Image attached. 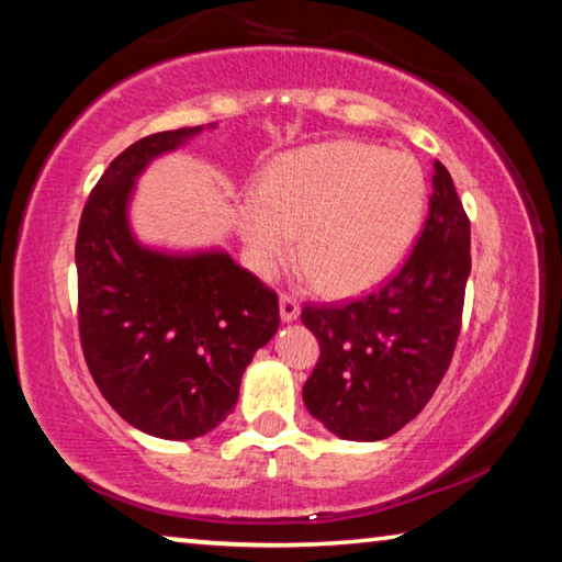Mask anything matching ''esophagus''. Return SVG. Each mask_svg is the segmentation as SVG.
Here are the masks:
<instances>
[{
  "mask_svg": "<svg viewBox=\"0 0 562 562\" xmlns=\"http://www.w3.org/2000/svg\"><path fill=\"white\" fill-rule=\"evenodd\" d=\"M280 317L282 322H294L300 317V304L290 294H280Z\"/></svg>",
  "mask_w": 562,
  "mask_h": 562,
  "instance_id": "esophagus-1",
  "label": "esophagus"
}]
</instances>
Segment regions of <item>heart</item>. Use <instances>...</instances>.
Instances as JSON below:
<instances>
[{"instance_id": "1", "label": "heart", "mask_w": 562, "mask_h": 562, "mask_svg": "<svg viewBox=\"0 0 562 562\" xmlns=\"http://www.w3.org/2000/svg\"><path fill=\"white\" fill-rule=\"evenodd\" d=\"M429 188L422 166L398 150L327 140L280 156L260 193H247L235 223L245 258L272 278L292 255L327 294L382 282L422 231Z\"/></svg>"}]
</instances>
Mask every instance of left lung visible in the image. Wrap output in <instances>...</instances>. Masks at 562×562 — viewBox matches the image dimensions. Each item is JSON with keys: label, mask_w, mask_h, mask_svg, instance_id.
<instances>
[{"label": "left lung", "mask_w": 562, "mask_h": 562, "mask_svg": "<svg viewBox=\"0 0 562 562\" xmlns=\"http://www.w3.org/2000/svg\"><path fill=\"white\" fill-rule=\"evenodd\" d=\"M469 274V217L436 160L429 217L402 270L361 300L302 310L319 341L307 412L347 441H382L412 422L451 364Z\"/></svg>", "instance_id": "left-lung-1"}]
</instances>
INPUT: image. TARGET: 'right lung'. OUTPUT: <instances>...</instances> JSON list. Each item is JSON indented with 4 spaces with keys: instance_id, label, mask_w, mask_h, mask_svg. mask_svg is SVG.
<instances>
[{
    "instance_id": "add662e5",
    "label": "right lung",
    "mask_w": 562,
    "mask_h": 562,
    "mask_svg": "<svg viewBox=\"0 0 562 562\" xmlns=\"http://www.w3.org/2000/svg\"><path fill=\"white\" fill-rule=\"evenodd\" d=\"M136 140L91 190L76 237L79 329L89 372L121 418L190 441L233 414L255 351L280 327L278 294L223 247L168 250L131 225L138 178L203 131Z\"/></svg>"
}]
</instances>
